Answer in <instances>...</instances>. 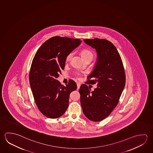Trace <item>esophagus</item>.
<instances>
[{"label":"esophagus","mask_w":153,"mask_h":153,"mask_svg":"<svg viewBox=\"0 0 153 153\" xmlns=\"http://www.w3.org/2000/svg\"><path fill=\"white\" fill-rule=\"evenodd\" d=\"M80 84L79 83H77V90L80 88Z\"/></svg>","instance_id":"esophagus-1"}]
</instances>
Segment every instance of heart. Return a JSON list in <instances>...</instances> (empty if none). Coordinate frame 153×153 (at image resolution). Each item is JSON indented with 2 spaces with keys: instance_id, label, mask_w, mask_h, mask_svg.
I'll return each instance as SVG.
<instances>
[{
  "instance_id": "1",
  "label": "heart",
  "mask_w": 153,
  "mask_h": 153,
  "mask_svg": "<svg viewBox=\"0 0 153 153\" xmlns=\"http://www.w3.org/2000/svg\"><path fill=\"white\" fill-rule=\"evenodd\" d=\"M81 55H82L83 59H84V60L88 59L89 57H92V58L93 57V54L92 53V52L88 50V49H83L82 51H81ZM71 56H72V53H70L67 56L66 60L67 61H69L70 59V58L71 57ZM77 77H79V75L78 74L77 76Z\"/></svg>"
}]
</instances>
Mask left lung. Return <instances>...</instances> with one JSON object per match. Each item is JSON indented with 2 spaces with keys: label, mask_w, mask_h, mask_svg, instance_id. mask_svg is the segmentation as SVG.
Segmentation results:
<instances>
[{
  "label": "left lung",
  "mask_w": 153,
  "mask_h": 153,
  "mask_svg": "<svg viewBox=\"0 0 153 153\" xmlns=\"http://www.w3.org/2000/svg\"><path fill=\"white\" fill-rule=\"evenodd\" d=\"M84 42L96 49L97 61L85 84H97L91 91L86 84L80 86V104L86 117L95 122L110 115L119 102L126 83L120 56L115 46L105 39H85Z\"/></svg>",
  "instance_id": "left-lung-1"
}]
</instances>
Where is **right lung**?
Masks as SVG:
<instances>
[{
  "mask_svg": "<svg viewBox=\"0 0 153 153\" xmlns=\"http://www.w3.org/2000/svg\"><path fill=\"white\" fill-rule=\"evenodd\" d=\"M81 42L80 39L54 36L42 45L33 58L30 86L38 109L48 118L62 116L68 107L70 93L77 89L74 80L64 86L56 78L65 68L67 56Z\"/></svg>",
  "mask_w": 153,
  "mask_h": 153,
  "instance_id": "right-lung-1",
  "label": "right lung"
}]
</instances>
